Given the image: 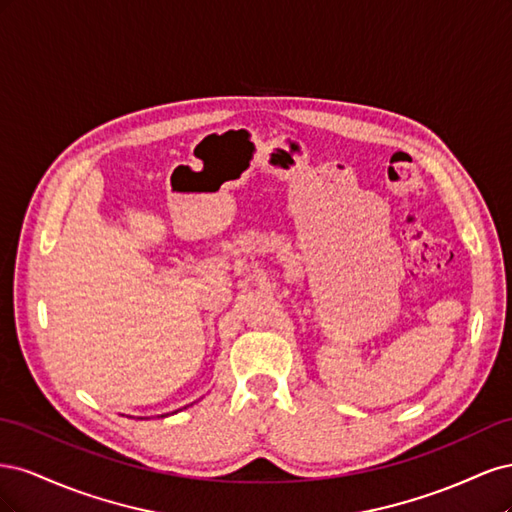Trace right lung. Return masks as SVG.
I'll use <instances>...</instances> for the list:
<instances>
[{
  "label": "right lung",
  "mask_w": 512,
  "mask_h": 512,
  "mask_svg": "<svg viewBox=\"0 0 512 512\" xmlns=\"http://www.w3.org/2000/svg\"><path fill=\"white\" fill-rule=\"evenodd\" d=\"M177 412H179V410H177ZM173 414H175V412H173ZM162 416H166V414H162Z\"/></svg>",
  "instance_id": "1"
}]
</instances>
